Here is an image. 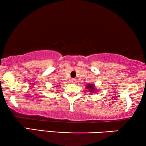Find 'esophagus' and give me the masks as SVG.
Returning <instances> with one entry per match:
<instances>
[{"mask_svg": "<svg viewBox=\"0 0 146 146\" xmlns=\"http://www.w3.org/2000/svg\"><path fill=\"white\" fill-rule=\"evenodd\" d=\"M70 82H71V83H76V79L72 78V79H70Z\"/></svg>", "mask_w": 146, "mask_h": 146, "instance_id": "34e87169", "label": "esophagus"}]
</instances>
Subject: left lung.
<instances>
[{"mask_svg":"<svg viewBox=\"0 0 146 146\" xmlns=\"http://www.w3.org/2000/svg\"><path fill=\"white\" fill-rule=\"evenodd\" d=\"M86 88L89 90V93L95 91V87H94V84H88L86 86Z\"/></svg>","mask_w":146,"mask_h":146,"instance_id":"left-lung-1","label":"left lung"}]
</instances>
